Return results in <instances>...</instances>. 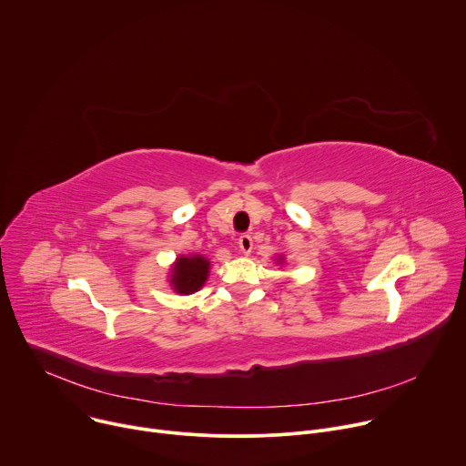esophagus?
Here are the masks:
<instances>
[{
	"mask_svg": "<svg viewBox=\"0 0 466 466\" xmlns=\"http://www.w3.org/2000/svg\"><path fill=\"white\" fill-rule=\"evenodd\" d=\"M238 247H239V250H241V254H250L252 252V238L250 236H241L239 239H238Z\"/></svg>",
	"mask_w": 466,
	"mask_h": 466,
	"instance_id": "34e87169",
	"label": "esophagus"
}]
</instances>
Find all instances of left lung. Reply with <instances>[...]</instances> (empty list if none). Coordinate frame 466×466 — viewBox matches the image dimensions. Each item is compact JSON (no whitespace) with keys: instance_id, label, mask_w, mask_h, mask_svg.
Here are the masks:
<instances>
[{"instance_id":"left-lung-1","label":"left lung","mask_w":466,"mask_h":466,"mask_svg":"<svg viewBox=\"0 0 466 466\" xmlns=\"http://www.w3.org/2000/svg\"><path fill=\"white\" fill-rule=\"evenodd\" d=\"M275 261H277V265H284V263H286V256H284V254H279V258H277Z\"/></svg>"}]
</instances>
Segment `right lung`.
Returning <instances> with one entry per match:
<instances>
[{
  "instance_id": "1",
  "label": "right lung",
  "mask_w": 466,
  "mask_h": 466,
  "mask_svg": "<svg viewBox=\"0 0 466 466\" xmlns=\"http://www.w3.org/2000/svg\"><path fill=\"white\" fill-rule=\"evenodd\" d=\"M210 275V259L203 254H180L169 269V288L178 295H191L201 289Z\"/></svg>"
}]
</instances>
